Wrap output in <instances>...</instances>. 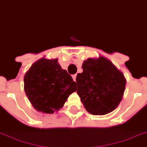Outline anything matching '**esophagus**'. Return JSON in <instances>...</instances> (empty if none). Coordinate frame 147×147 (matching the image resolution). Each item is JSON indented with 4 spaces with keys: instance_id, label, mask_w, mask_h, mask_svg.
<instances>
[{
    "instance_id": "esophagus-1",
    "label": "esophagus",
    "mask_w": 147,
    "mask_h": 147,
    "mask_svg": "<svg viewBox=\"0 0 147 147\" xmlns=\"http://www.w3.org/2000/svg\"><path fill=\"white\" fill-rule=\"evenodd\" d=\"M72 77H73V79H74V81H76V74L73 75V76H72Z\"/></svg>"
}]
</instances>
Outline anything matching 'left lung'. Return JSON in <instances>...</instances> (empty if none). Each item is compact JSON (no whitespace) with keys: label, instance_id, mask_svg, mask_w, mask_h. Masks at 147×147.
I'll use <instances>...</instances> for the list:
<instances>
[{"label":"left lung","instance_id":"8db88e82","mask_svg":"<svg viewBox=\"0 0 147 147\" xmlns=\"http://www.w3.org/2000/svg\"><path fill=\"white\" fill-rule=\"evenodd\" d=\"M76 76L77 94L86 109L94 115H104L117 107L125 91L126 80L112 62L102 56L88 59Z\"/></svg>","mask_w":147,"mask_h":147}]
</instances>
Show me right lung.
I'll use <instances>...</instances> for the list:
<instances>
[{
	"mask_svg": "<svg viewBox=\"0 0 147 147\" xmlns=\"http://www.w3.org/2000/svg\"><path fill=\"white\" fill-rule=\"evenodd\" d=\"M24 91L38 111L53 114L64 106L69 95L76 91V82L58 59H41L26 73Z\"/></svg>",
	"mask_w": 147,
	"mask_h": 147,
	"instance_id": "obj_1",
	"label": "right lung"
}]
</instances>
